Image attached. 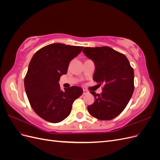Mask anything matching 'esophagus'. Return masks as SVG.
I'll list each match as a JSON object with an SVG mask.
<instances>
[{
    "mask_svg": "<svg viewBox=\"0 0 160 160\" xmlns=\"http://www.w3.org/2000/svg\"><path fill=\"white\" fill-rule=\"evenodd\" d=\"M88 93H89L88 91H87L86 89H83V95H85V94Z\"/></svg>",
    "mask_w": 160,
    "mask_h": 160,
    "instance_id": "1",
    "label": "esophagus"
}]
</instances>
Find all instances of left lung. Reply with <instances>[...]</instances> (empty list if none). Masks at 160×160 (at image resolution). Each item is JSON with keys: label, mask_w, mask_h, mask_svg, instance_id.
Instances as JSON below:
<instances>
[{"label": "left lung", "mask_w": 160, "mask_h": 160, "mask_svg": "<svg viewBox=\"0 0 160 160\" xmlns=\"http://www.w3.org/2000/svg\"><path fill=\"white\" fill-rule=\"evenodd\" d=\"M83 52L93 61L95 67L93 79L103 84V91H91L95 102L88 110L94 118L111 120L126 108L134 90V71L128 58L109 47H85Z\"/></svg>", "instance_id": "8db88e82"}]
</instances>
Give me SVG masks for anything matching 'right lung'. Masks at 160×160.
<instances>
[{"mask_svg":"<svg viewBox=\"0 0 160 160\" xmlns=\"http://www.w3.org/2000/svg\"><path fill=\"white\" fill-rule=\"evenodd\" d=\"M83 47L53 43L33 55L25 78L27 98L35 112L47 122L59 123L69 115L72 103L83 93L77 86L62 90L59 81L65 75L70 61Z\"/></svg>","mask_w":160,"mask_h":160,"instance_id":"add662e5","label":"right lung"}]
</instances>
